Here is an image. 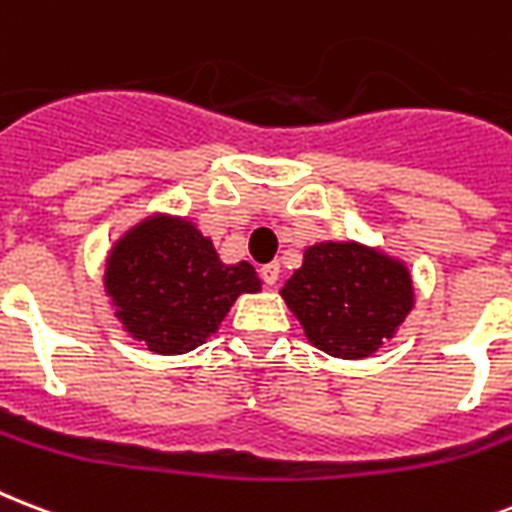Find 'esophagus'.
Segmentation results:
<instances>
[{
    "label": "esophagus",
    "mask_w": 512,
    "mask_h": 512,
    "mask_svg": "<svg viewBox=\"0 0 512 512\" xmlns=\"http://www.w3.org/2000/svg\"><path fill=\"white\" fill-rule=\"evenodd\" d=\"M279 273H282L279 263H268L260 268V276H263V282L268 284V287H273V284L279 282Z\"/></svg>",
    "instance_id": "34e87169"
}]
</instances>
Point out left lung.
<instances>
[{
	"instance_id": "left-lung-1",
	"label": "left lung",
	"mask_w": 512,
	"mask_h": 512,
	"mask_svg": "<svg viewBox=\"0 0 512 512\" xmlns=\"http://www.w3.org/2000/svg\"><path fill=\"white\" fill-rule=\"evenodd\" d=\"M282 298L308 341L330 357L362 360L392 338L413 306L408 268L354 241L314 244Z\"/></svg>"
}]
</instances>
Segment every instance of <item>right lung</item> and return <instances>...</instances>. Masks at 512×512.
Instances as JSON below:
<instances>
[{"mask_svg":"<svg viewBox=\"0 0 512 512\" xmlns=\"http://www.w3.org/2000/svg\"><path fill=\"white\" fill-rule=\"evenodd\" d=\"M104 284L117 319L155 354L193 351L241 292L260 290L247 260L225 265L201 230L171 217H150L117 241Z\"/></svg>","mask_w":512,"mask_h":512,"instance_id":"right-lung-1","label":"right lung"}]
</instances>
